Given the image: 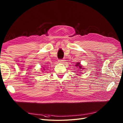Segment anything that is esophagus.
<instances>
[{"label": "esophagus", "instance_id": "esophagus-1", "mask_svg": "<svg viewBox=\"0 0 123 123\" xmlns=\"http://www.w3.org/2000/svg\"><path fill=\"white\" fill-rule=\"evenodd\" d=\"M64 59H59V60H58V62H60V63H63L64 62Z\"/></svg>", "mask_w": 123, "mask_h": 123}]
</instances>
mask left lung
<instances>
[{
	"label": "left lung",
	"mask_w": 123,
	"mask_h": 123,
	"mask_svg": "<svg viewBox=\"0 0 123 123\" xmlns=\"http://www.w3.org/2000/svg\"><path fill=\"white\" fill-rule=\"evenodd\" d=\"M76 66H78V67H79V68H80V69H83V68H82L81 69V68H82V66H80V63H77V64H76Z\"/></svg>",
	"instance_id": "1"
}]
</instances>
